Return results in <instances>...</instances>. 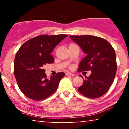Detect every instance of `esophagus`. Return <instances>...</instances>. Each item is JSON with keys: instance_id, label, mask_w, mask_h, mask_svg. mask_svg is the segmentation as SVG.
Wrapping results in <instances>:
<instances>
[{"instance_id": "obj_1", "label": "esophagus", "mask_w": 129, "mask_h": 129, "mask_svg": "<svg viewBox=\"0 0 129 129\" xmlns=\"http://www.w3.org/2000/svg\"><path fill=\"white\" fill-rule=\"evenodd\" d=\"M66 75H67V76H75V75H74V74L72 73H70V72H67V73H66Z\"/></svg>"}]
</instances>
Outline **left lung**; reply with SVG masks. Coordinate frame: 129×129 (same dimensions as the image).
Wrapping results in <instances>:
<instances>
[{
	"label": "left lung",
	"instance_id": "8db88e82",
	"mask_svg": "<svg viewBox=\"0 0 129 129\" xmlns=\"http://www.w3.org/2000/svg\"><path fill=\"white\" fill-rule=\"evenodd\" d=\"M70 38L87 54L80 61L77 71L91 72L83 80L79 91L88 98L101 97L110 89L114 80L117 70L114 49L109 42L100 37L72 35Z\"/></svg>",
	"mask_w": 129,
	"mask_h": 129
}]
</instances>
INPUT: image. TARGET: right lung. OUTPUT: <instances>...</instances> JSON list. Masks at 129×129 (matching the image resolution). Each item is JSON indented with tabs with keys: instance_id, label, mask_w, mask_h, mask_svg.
Segmentation results:
<instances>
[{
	"instance_id": "right-lung-1",
	"label": "right lung",
	"mask_w": 129,
	"mask_h": 129,
	"mask_svg": "<svg viewBox=\"0 0 129 129\" xmlns=\"http://www.w3.org/2000/svg\"><path fill=\"white\" fill-rule=\"evenodd\" d=\"M67 35H44L31 38L21 46L14 61V75L21 91L28 98L39 101L51 96L64 76L63 72L47 77L43 66L53 63L51 54Z\"/></svg>"
}]
</instances>
